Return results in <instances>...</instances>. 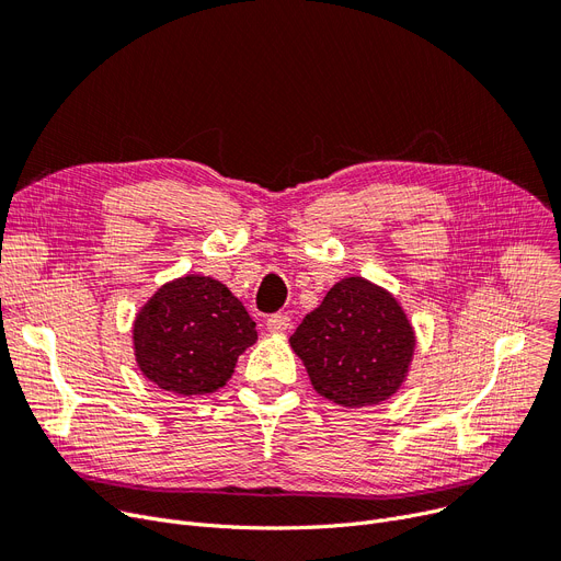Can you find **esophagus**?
<instances>
[{"label":"esophagus","mask_w":561,"mask_h":561,"mask_svg":"<svg viewBox=\"0 0 561 561\" xmlns=\"http://www.w3.org/2000/svg\"><path fill=\"white\" fill-rule=\"evenodd\" d=\"M291 327V319L287 314H272L266 319V329L270 333H285Z\"/></svg>","instance_id":"34e87169"}]
</instances>
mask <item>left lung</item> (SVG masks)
I'll use <instances>...</instances> for the list:
<instances>
[{
	"label": "left lung",
	"mask_w": 561,
	"mask_h": 561,
	"mask_svg": "<svg viewBox=\"0 0 561 561\" xmlns=\"http://www.w3.org/2000/svg\"><path fill=\"white\" fill-rule=\"evenodd\" d=\"M289 344L319 394L344 409H363L402 388L415 333L388 289L350 276L304 317Z\"/></svg>",
	"instance_id": "obj_1"
}]
</instances>
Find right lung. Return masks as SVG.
<instances>
[{
  "mask_svg": "<svg viewBox=\"0 0 561 561\" xmlns=\"http://www.w3.org/2000/svg\"><path fill=\"white\" fill-rule=\"evenodd\" d=\"M137 365L154 386L175 394L224 388L237 358L257 340L255 322L217 278L186 274L159 287L137 312Z\"/></svg>",
  "mask_w": 561,
  "mask_h": 561,
  "instance_id": "right-lung-1",
  "label": "right lung"
}]
</instances>
